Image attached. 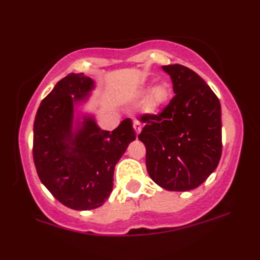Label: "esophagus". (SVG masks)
I'll use <instances>...</instances> for the list:
<instances>
[{
    "label": "esophagus",
    "mask_w": 260,
    "mask_h": 260,
    "mask_svg": "<svg viewBox=\"0 0 260 260\" xmlns=\"http://www.w3.org/2000/svg\"><path fill=\"white\" fill-rule=\"evenodd\" d=\"M133 128H134V131H136V134L138 136V134L140 133V131H142V124H140V122L134 120L133 121Z\"/></svg>",
    "instance_id": "1"
}]
</instances>
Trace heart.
Returning <instances> with one entry per match:
<instances>
[{"label":"heart","mask_w":260,"mask_h":260,"mask_svg":"<svg viewBox=\"0 0 260 260\" xmlns=\"http://www.w3.org/2000/svg\"><path fill=\"white\" fill-rule=\"evenodd\" d=\"M170 86L166 83H157L149 89L147 94V107L150 111H156L166 105L170 99Z\"/></svg>","instance_id":"obj_1"}]
</instances>
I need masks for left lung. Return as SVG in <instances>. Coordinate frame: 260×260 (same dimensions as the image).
Listing matches in <instances>:
<instances>
[{
    "label": "left lung",
    "mask_w": 260,
    "mask_h": 260,
    "mask_svg": "<svg viewBox=\"0 0 260 260\" xmlns=\"http://www.w3.org/2000/svg\"><path fill=\"white\" fill-rule=\"evenodd\" d=\"M175 96L162 111L144 113L138 136L155 183L168 190L194 189L217 168L222 151L221 106L215 92L182 64L164 66Z\"/></svg>",
    "instance_id": "1"
}]
</instances>
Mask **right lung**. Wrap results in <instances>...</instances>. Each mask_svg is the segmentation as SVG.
<instances>
[{"label": "right lung", "mask_w": 260, "mask_h": 260, "mask_svg": "<svg viewBox=\"0 0 260 260\" xmlns=\"http://www.w3.org/2000/svg\"><path fill=\"white\" fill-rule=\"evenodd\" d=\"M94 88L91 78L71 73L41 101L34 121L32 157L40 181L59 203L74 210L99 208L113 187V170L136 139L132 120L112 132L85 116L73 133V105Z\"/></svg>", "instance_id": "right-lung-1"}]
</instances>
